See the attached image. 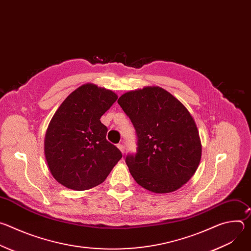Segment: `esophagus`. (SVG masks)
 Segmentation results:
<instances>
[{
  "mask_svg": "<svg viewBox=\"0 0 251 251\" xmlns=\"http://www.w3.org/2000/svg\"><path fill=\"white\" fill-rule=\"evenodd\" d=\"M117 147H118V149L122 152V154L124 153V151H125V146L124 145H122V144H118L117 145Z\"/></svg>",
  "mask_w": 251,
  "mask_h": 251,
  "instance_id": "34e87169",
  "label": "esophagus"
}]
</instances>
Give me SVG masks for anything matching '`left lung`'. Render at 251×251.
I'll use <instances>...</instances> for the list:
<instances>
[{"label": "left lung", "mask_w": 251, "mask_h": 251, "mask_svg": "<svg viewBox=\"0 0 251 251\" xmlns=\"http://www.w3.org/2000/svg\"><path fill=\"white\" fill-rule=\"evenodd\" d=\"M118 104L136 130L137 152L125 157L134 180L157 194L180 189L201 156L199 131L188 109L158 86L129 91Z\"/></svg>", "instance_id": "8db88e82"}]
</instances>
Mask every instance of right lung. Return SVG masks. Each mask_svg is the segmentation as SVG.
Wrapping results in <instances>:
<instances>
[{"label":"right lung","mask_w":251,"mask_h":251,"mask_svg":"<svg viewBox=\"0 0 251 251\" xmlns=\"http://www.w3.org/2000/svg\"><path fill=\"white\" fill-rule=\"evenodd\" d=\"M111 90L84 84L70 93L53 115L45 140L50 171L62 186L85 191L105 181L122 158L106 140L101 116L117 100Z\"/></svg>","instance_id":"add662e5"}]
</instances>
